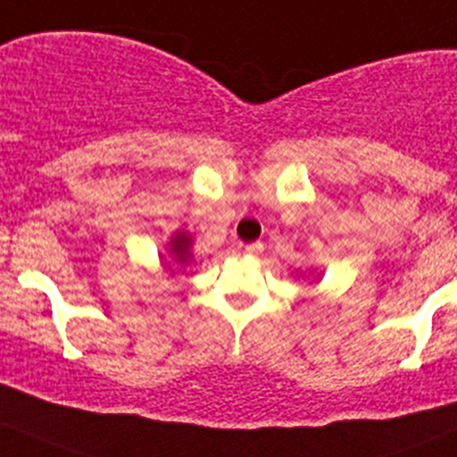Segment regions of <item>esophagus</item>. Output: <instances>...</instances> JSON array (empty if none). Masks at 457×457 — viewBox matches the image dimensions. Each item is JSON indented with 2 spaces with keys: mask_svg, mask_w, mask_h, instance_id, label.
Masks as SVG:
<instances>
[{
  "mask_svg": "<svg viewBox=\"0 0 457 457\" xmlns=\"http://www.w3.org/2000/svg\"><path fill=\"white\" fill-rule=\"evenodd\" d=\"M262 251H264L262 242H253V245L245 246V253H249V255H262Z\"/></svg>",
  "mask_w": 457,
  "mask_h": 457,
  "instance_id": "esophagus-1",
  "label": "esophagus"
}]
</instances>
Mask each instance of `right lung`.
Returning <instances> with one entry per match:
<instances>
[{
    "label": "right lung",
    "mask_w": 457,
    "mask_h": 457,
    "mask_svg": "<svg viewBox=\"0 0 457 457\" xmlns=\"http://www.w3.org/2000/svg\"><path fill=\"white\" fill-rule=\"evenodd\" d=\"M190 246H193V240H190L188 233L179 231L175 237H172V240H170V251H172V255H175L177 264H188Z\"/></svg>",
    "instance_id": "add662e5"
}]
</instances>
